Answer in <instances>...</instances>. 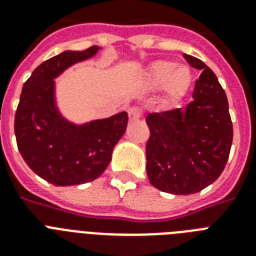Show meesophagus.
Wrapping results in <instances>:
<instances>
[{
	"instance_id": "esophagus-1",
	"label": "esophagus",
	"mask_w": 256,
	"mask_h": 256,
	"mask_svg": "<svg viewBox=\"0 0 256 256\" xmlns=\"http://www.w3.org/2000/svg\"><path fill=\"white\" fill-rule=\"evenodd\" d=\"M140 116H142V112H140V108H128V120H138L140 118Z\"/></svg>"
}]
</instances>
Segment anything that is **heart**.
<instances>
[{"instance_id": "1", "label": "heart", "mask_w": 256, "mask_h": 256, "mask_svg": "<svg viewBox=\"0 0 256 256\" xmlns=\"http://www.w3.org/2000/svg\"><path fill=\"white\" fill-rule=\"evenodd\" d=\"M144 82L152 92L164 88V104L172 106L178 104L191 88L192 73L187 66H178L171 61H156L146 69Z\"/></svg>"}]
</instances>
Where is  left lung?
Instances as JSON below:
<instances>
[{
    "label": "left lung",
    "instance_id": "1",
    "mask_svg": "<svg viewBox=\"0 0 256 256\" xmlns=\"http://www.w3.org/2000/svg\"><path fill=\"white\" fill-rule=\"evenodd\" d=\"M183 57L202 73L195 82L192 100L186 108L150 112L146 118L148 180L174 195L195 194L215 182L224 170L232 144L228 102L218 78L198 58Z\"/></svg>",
    "mask_w": 256,
    "mask_h": 256
}]
</instances>
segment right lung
<instances>
[{
  "label": "right lung",
  "instance_id": "obj_1",
  "mask_svg": "<svg viewBox=\"0 0 256 256\" xmlns=\"http://www.w3.org/2000/svg\"><path fill=\"white\" fill-rule=\"evenodd\" d=\"M100 49L66 50L42 62L22 88L14 118L18 150L26 164L54 186H74L98 178L128 128L126 112L77 124L57 108L54 80L74 64L94 57Z\"/></svg>",
  "mask_w": 256,
  "mask_h": 256
}]
</instances>
